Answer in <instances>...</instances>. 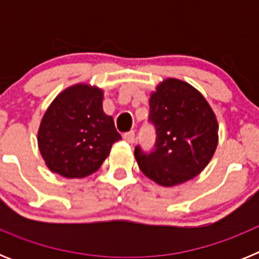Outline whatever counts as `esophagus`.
I'll list each match as a JSON object with an SVG mask.
<instances>
[{
	"label": "esophagus",
	"mask_w": 259,
	"mask_h": 259,
	"mask_svg": "<svg viewBox=\"0 0 259 259\" xmlns=\"http://www.w3.org/2000/svg\"><path fill=\"white\" fill-rule=\"evenodd\" d=\"M123 139H124L128 144H134L135 140H136V136H135L134 131H130V132H127V134L123 135Z\"/></svg>",
	"instance_id": "obj_1"
}]
</instances>
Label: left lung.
Instances as JSON below:
<instances>
[{
    "label": "left lung",
    "mask_w": 259,
    "mask_h": 259,
    "mask_svg": "<svg viewBox=\"0 0 259 259\" xmlns=\"http://www.w3.org/2000/svg\"><path fill=\"white\" fill-rule=\"evenodd\" d=\"M149 106L157 137L150 152L135 148L140 170L163 187L188 182L207 166L218 145L214 111L197 89L178 79L159 84Z\"/></svg>",
    "instance_id": "8db88e82"
}]
</instances>
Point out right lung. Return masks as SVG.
<instances>
[{
	"label": "right lung",
	"instance_id": "right-lung-1",
	"mask_svg": "<svg viewBox=\"0 0 259 259\" xmlns=\"http://www.w3.org/2000/svg\"><path fill=\"white\" fill-rule=\"evenodd\" d=\"M104 93L77 84L59 93L42 116L37 141L45 163L65 178H84L101 167L116 132L113 116L102 110Z\"/></svg>",
	"mask_w": 259,
	"mask_h": 259
}]
</instances>
